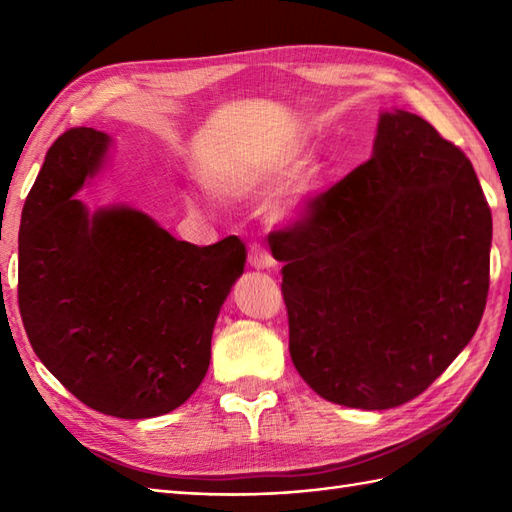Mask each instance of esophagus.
Segmentation results:
<instances>
[{"label":"esophagus","mask_w":512,"mask_h":512,"mask_svg":"<svg viewBox=\"0 0 512 512\" xmlns=\"http://www.w3.org/2000/svg\"><path fill=\"white\" fill-rule=\"evenodd\" d=\"M248 264L257 268V270H268V268H275V257L270 255V250L262 244H253L248 250Z\"/></svg>","instance_id":"obj_1"}]
</instances>
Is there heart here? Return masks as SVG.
Returning a JSON list of instances; mask_svg holds the SVG:
<instances>
[{"mask_svg":"<svg viewBox=\"0 0 512 512\" xmlns=\"http://www.w3.org/2000/svg\"><path fill=\"white\" fill-rule=\"evenodd\" d=\"M297 158H299V149H286L284 154H279L268 167L259 169V171L242 173V176H235L228 180L222 189L231 195H244V193H250L255 189H262V187H266V184L275 182L284 176V173L292 165H295ZM317 176H319V169L314 165L303 167L297 176L292 178L286 191L275 200L273 217H277V220H295V217L303 211V206H306L310 193L314 191Z\"/></svg>","mask_w":512,"mask_h":512,"instance_id":"b5f03b06","label":"heart"}]
</instances>
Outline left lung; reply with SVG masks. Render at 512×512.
<instances>
[{
	"mask_svg": "<svg viewBox=\"0 0 512 512\" xmlns=\"http://www.w3.org/2000/svg\"><path fill=\"white\" fill-rule=\"evenodd\" d=\"M493 217L471 160L424 118L380 116L374 156L275 231L290 356L325 400L420 396L482 321Z\"/></svg>",
	"mask_w": 512,
	"mask_h": 512,
	"instance_id": "8db88e82",
	"label": "left lung"
}]
</instances>
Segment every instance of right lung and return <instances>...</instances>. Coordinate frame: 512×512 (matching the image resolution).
Segmentation results:
<instances>
[{
    "label": "right lung",
    "mask_w": 512,
    "mask_h": 512,
    "mask_svg": "<svg viewBox=\"0 0 512 512\" xmlns=\"http://www.w3.org/2000/svg\"><path fill=\"white\" fill-rule=\"evenodd\" d=\"M107 145L92 127L50 145L21 211L17 301L32 350L70 394L105 416L154 418L202 383L246 246L180 242L127 206L90 217L72 195Z\"/></svg>",
    "instance_id": "add662e5"
}]
</instances>
